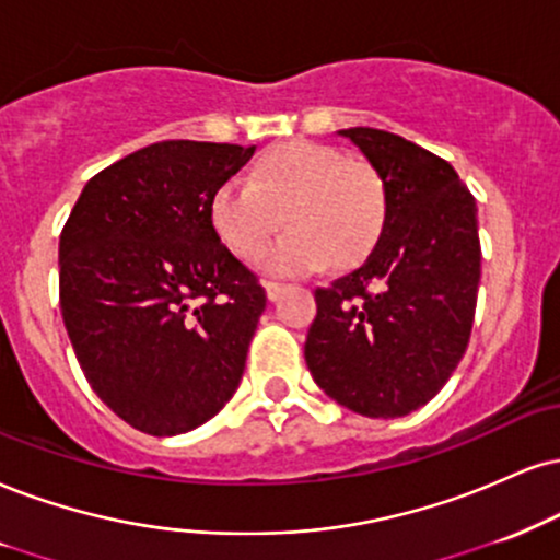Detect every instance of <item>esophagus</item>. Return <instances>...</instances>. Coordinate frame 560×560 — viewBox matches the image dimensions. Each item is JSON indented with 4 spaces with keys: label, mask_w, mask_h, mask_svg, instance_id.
<instances>
[{
    "label": "esophagus",
    "mask_w": 560,
    "mask_h": 560,
    "mask_svg": "<svg viewBox=\"0 0 560 560\" xmlns=\"http://www.w3.org/2000/svg\"><path fill=\"white\" fill-rule=\"evenodd\" d=\"M265 291H267V299H269V301H278L280 293L285 291V282L269 280V282H265Z\"/></svg>",
    "instance_id": "1"
}]
</instances>
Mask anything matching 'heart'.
Here are the masks:
<instances>
[{
	"label": "heart",
	"instance_id": "heart-1",
	"mask_svg": "<svg viewBox=\"0 0 560 560\" xmlns=\"http://www.w3.org/2000/svg\"><path fill=\"white\" fill-rule=\"evenodd\" d=\"M386 210V186L374 165L308 140L267 148L246 184L223 182L207 207L215 236L244 261L267 252L282 218L291 233L269 254L272 272L358 265L382 238Z\"/></svg>",
	"mask_w": 560,
	"mask_h": 560
}]
</instances>
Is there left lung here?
Masks as SVG:
<instances>
[{
    "mask_svg": "<svg viewBox=\"0 0 560 560\" xmlns=\"http://www.w3.org/2000/svg\"><path fill=\"white\" fill-rule=\"evenodd\" d=\"M340 135L386 186V225L369 259L316 288L303 345L314 382L365 418H402L454 374L480 282L478 205L444 158L384 129Z\"/></svg>",
    "mask_w": 560,
    "mask_h": 560,
    "instance_id": "8db88e82",
    "label": "left lung"
}]
</instances>
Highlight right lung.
<instances>
[{
    "label": "right lung",
    "instance_id": "right-lung-1",
    "mask_svg": "<svg viewBox=\"0 0 560 560\" xmlns=\"http://www.w3.org/2000/svg\"><path fill=\"white\" fill-rule=\"evenodd\" d=\"M254 148L165 140L82 189L59 238V306L82 374L150 436L202 425L233 397L267 306L220 244L210 197Z\"/></svg>",
    "mask_w": 560,
    "mask_h": 560
}]
</instances>
